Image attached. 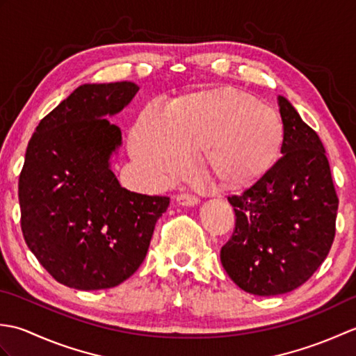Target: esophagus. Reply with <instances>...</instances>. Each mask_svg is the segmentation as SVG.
Wrapping results in <instances>:
<instances>
[{
	"instance_id": "obj_1",
	"label": "esophagus",
	"mask_w": 356,
	"mask_h": 356,
	"mask_svg": "<svg viewBox=\"0 0 356 356\" xmlns=\"http://www.w3.org/2000/svg\"><path fill=\"white\" fill-rule=\"evenodd\" d=\"M177 203L180 207H197L200 200L197 197H193V195H177Z\"/></svg>"
}]
</instances>
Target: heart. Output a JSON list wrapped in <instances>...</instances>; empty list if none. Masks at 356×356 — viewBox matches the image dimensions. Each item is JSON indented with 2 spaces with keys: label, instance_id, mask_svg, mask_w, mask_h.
I'll list each match as a JSON object with an SVG mask.
<instances>
[{
  "label": "heart",
  "instance_id": "1",
  "mask_svg": "<svg viewBox=\"0 0 356 356\" xmlns=\"http://www.w3.org/2000/svg\"><path fill=\"white\" fill-rule=\"evenodd\" d=\"M278 113L259 97L234 87L188 93L163 111H140L130 149L148 176L161 184L177 180L200 154L207 176L225 188H245L274 168L284 145Z\"/></svg>",
  "mask_w": 356,
  "mask_h": 356
}]
</instances>
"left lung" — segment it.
<instances>
[{"mask_svg":"<svg viewBox=\"0 0 356 356\" xmlns=\"http://www.w3.org/2000/svg\"><path fill=\"white\" fill-rule=\"evenodd\" d=\"M283 157L241 195L228 197L236 229L222 251L226 274L254 295L297 289L334 243L338 197L323 143L284 96Z\"/></svg>","mask_w":356,"mask_h":356,"instance_id":"left-lung-1","label":"left lung"}]
</instances>
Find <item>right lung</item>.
Returning a JSON list of instances; mask_svg holds the SVG:
<instances>
[{"mask_svg":"<svg viewBox=\"0 0 356 356\" xmlns=\"http://www.w3.org/2000/svg\"><path fill=\"white\" fill-rule=\"evenodd\" d=\"M134 82L82 84L45 116L19 174L21 229L44 269L73 289L99 291L130 278L145 259L168 197L120 186L111 157L122 145L116 116Z\"/></svg>","mask_w":356,"mask_h":356,"instance_id":"right-lung-1","label":"right lung"}]
</instances>
